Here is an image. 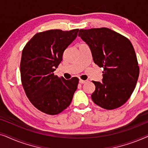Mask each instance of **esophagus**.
<instances>
[{"label":"esophagus","instance_id":"34e87169","mask_svg":"<svg viewBox=\"0 0 148 148\" xmlns=\"http://www.w3.org/2000/svg\"><path fill=\"white\" fill-rule=\"evenodd\" d=\"M86 82V81L85 80H82V79H79V83L80 84H85Z\"/></svg>","mask_w":148,"mask_h":148}]
</instances>
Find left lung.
Segmentation results:
<instances>
[{
	"label": "left lung",
	"instance_id": "1",
	"mask_svg": "<svg viewBox=\"0 0 148 148\" xmlns=\"http://www.w3.org/2000/svg\"><path fill=\"white\" fill-rule=\"evenodd\" d=\"M78 36L90 48L95 63L104 68L102 83L92 81L93 102L106 110L121 106L134 91L139 74L131 42L106 27L80 29Z\"/></svg>",
	"mask_w": 148,
	"mask_h": 148
}]
</instances>
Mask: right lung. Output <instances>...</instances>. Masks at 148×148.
<instances>
[{"label":"right lung","instance_id":"1","mask_svg":"<svg viewBox=\"0 0 148 148\" xmlns=\"http://www.w3.org/2000/svg\"><path fill=\"white\" fill-rule=\"evenodd\" d=\"M78 32L79 29H51L37 33L22 51V86L32 104L47 114H58L67 108L77 88L78 78L66 80L54 75L53 72Z\"/></svg>","mask_w":148,"mask_h":148}]
</instances>
